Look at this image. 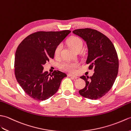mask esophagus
Here are the masks:
<instances>
[{"mask_svg": "<svg viewBox=\"0 0 131 131\" xmlns=\"http://www.w3.org/2000/svg\"><path fill=\"white\" fill-rule=\"evenodd\" d=\"M68 77H73V78H75V79H76V78H78V77L76 76V75H73V74H68Z\"/></svg>", "mask_w": 131, "mask_h": 131, "instance_id": "34e87169", "label": "esophagus"}]
</instances>
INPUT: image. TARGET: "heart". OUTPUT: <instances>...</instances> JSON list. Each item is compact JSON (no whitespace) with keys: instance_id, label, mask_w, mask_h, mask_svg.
<instances>
[{"instance_id":"obj_1","label":"heart","mask_w":131,"mask_h":131,"mask_svg":"<svg viewBox=\"0 0 131 131\" xmlns=\"http://www.w3.org/2000/svg\"><path fill=\"white\" fill-rule=\"evenodd\" d=\"M67 44L72 48L75 51H80L82 48L83 42L80 38L76 36H72L70 37L67 41ZM62 49V44H59L57 45L55 49L54 54L56 56H58L60 54L61 50ZM79 64L77 62H66L60 64V68L65 71H67L71 72H74L75 71V69L78 67Z\"/></svg>"}]
</instances>
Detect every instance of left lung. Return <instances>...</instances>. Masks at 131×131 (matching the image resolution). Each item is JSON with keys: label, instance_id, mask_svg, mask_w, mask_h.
<instances>
[{"label": "left lung", "instance_id": "1", "mask_svg": "<svg viewBox=\"0 0 131 131\" xmlns=\"http://www.w3.org/2000/svg\"><path fill=\"white\" fill-rule=\"evenodd\" d=\"M73 33L86 42L88 56L86 63L94 69L91 77H80L86 82L79 94L89 99L96 100L105 95L112 88L117 77L119 61L114 45L108 37L91 28L77 29Z\"/></svg>", "mask_w": 131, "mask_h": 131}]
</instances>
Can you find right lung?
Returning <instances> with one entry per match:
<instances>
[{
  "mask_svg": "<svg viewBox=\"0 0 131 131\" xmlns=\"http://www.w3.org/2000/svg\"><path fill=\"white\" fill-rule=\"evenodd\" d=\"M39 31L32 34L19 43L14 59V73L17 82L29 96L45 100L57 92L67 74L59 71L52 74L43 72V66L53 59L55 49L71 32Z\"/></svg>",
  "mask_w": 131,
  "mask_h": 131,
  "instance_id": "add662e5",
  "label": "right lung"
}]
</instances>
